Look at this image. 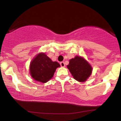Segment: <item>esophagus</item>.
Returning a JSON list of instances; mask_svg holds the SVG:
<instances>
[{"label": "esophagus", "instance_id": "esophagus-1", "mask_svg": "<svg viewBox=\"0 0 121 121\" xmlns=\"http://www.w3.org/2000/svg\"><path fill=\"white\" fill-rule=\"evenodd\" d=\"M60 66L62 67H65V62H60Z\"/></svg>", "mask_w": 121, "mask_h": 121}]
</instances>
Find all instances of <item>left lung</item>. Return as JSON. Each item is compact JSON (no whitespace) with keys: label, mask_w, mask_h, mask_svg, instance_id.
<instances>
[{"label":"left lung","mask_w":121,"mask_h":121,"mask_svg":"<svg viewBox=\"0 0 121 121\" xmlns=\"http://www.w3.org/2000/svg\"><path fill=\"white\" fill-rule=\"evenodd\" d=\"M67 68L75 80L80 82H86L92 71L91 66L80 56H76L70 59Z\"/></svg>","instance_id":"1"}]
</instances>
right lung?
Wrapping results in <instances>:
<instances>
[{"label": "right lung", "mask_w": 121, "mask_h": 121, "mask_svg": "<svg viewBox=\"0 0 121 121\" xmlns=\"http://www.w3.org/2000/svg\"><path fill=\"white\" fill-rule=\"evenodd\" d=\"M60 65L52 62L45 53L38 54L30 64V74L37 82L45 83L54 76V72Z\"/></svg>", "instance_id": "1"}]
</instances>
